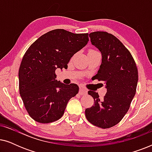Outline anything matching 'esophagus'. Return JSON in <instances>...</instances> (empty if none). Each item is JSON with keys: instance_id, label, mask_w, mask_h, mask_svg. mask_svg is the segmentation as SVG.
Here are the masks:
<instances>
[{"instance_id": "34e87169", "label": "esophagus", "mask_w": 152, "mask_h": 152, "mask_svg": "<svg viewBox=\"0 0 152 152\" xmlns=\"http://www.w3.org/2000/svg\"><path fill=\"white\" fill-rule=\"evenodd\" d=\"M87 91H87L84 87L83 86L80 87V91H79V93H80V95H86L87 93Z\"/></svg>"}]
</instances>
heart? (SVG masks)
I'll return each instance as SVG.
<instances>
[{
	"label": "heart",
	"mask_w": 152,
	"mask_h": 152,
	"mask_svg": "<svg viewBox=\"0 0 152 152\" xmlns=\"http://www.w3.org/2000/svg\"><path fill=\"white\" fill-rule=\"evenodd\" d=\"M93 50H90V51H92Z\"/></svg>",
	"instance_id": "obj_1"
}]
</instances>
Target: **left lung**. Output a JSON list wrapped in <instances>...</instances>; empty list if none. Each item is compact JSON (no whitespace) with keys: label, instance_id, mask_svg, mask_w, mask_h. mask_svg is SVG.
Listing matches in <instances>:
<instances>
[{"label":"left lung","instance_id":"1","mask_svg":"<svg viewBox=\"0 0 152 152\" xmlns=\"http://www.w3.org/2000/svg\"><path fill=\"white\" fill-rule=\"evenodd\" d=\"M89 37L102 57L93 78L104 82L107 91L102 99L95 91H88L95 102L85 110V115L93 125L108 129L119 123L127 113L136 94L138 69L130 52L113 34L94 32L89 34Z\"/></svg>","mask_w":152,"mask_h":152}]
</instances>
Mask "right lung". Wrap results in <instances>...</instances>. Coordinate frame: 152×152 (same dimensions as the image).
I'll list each match as a JSON object with an SVG mask.
<instances>
[{"label":"right lung","instance_id":"right-lung-1","mask_svg":"<svg viewBox=\"0 0 152 152\" xmlns=\"http://www.w3.org/2000/svg\"><path fill=\"white\" fill-rule=\"evenodd\" d=\"M88 41V33L56 29L41 36L25 53L18 71L19 93L35 121L49 123L59 120L69 99L78 93L77 84L56 80L55 70L68 68L70 58Z\"/></svg>","mask_w":152,"mask_h":152}]
</instances>
